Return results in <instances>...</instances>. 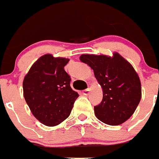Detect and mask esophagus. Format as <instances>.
<instances>
[{"label": "esophagus", "mask_w": 159, "mask_h": 159, "mask_svg": "<svg viewBox=\"0 0 159 159\" xmlns=\"http://www.w3.org/2000/svg\"><path fill=\"white\" fill-rule=\"evenodd\" d=\"M89 91H90L89 89H84L83 91V93L84 95H88V94H89Z\"/></svg>", "instance_id": "esophagus-1"}]
</instances>
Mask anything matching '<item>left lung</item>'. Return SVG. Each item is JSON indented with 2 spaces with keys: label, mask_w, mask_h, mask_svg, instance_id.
Here are the masks:
<instances>
[{
  "label": "left lung",
  "mask_w": 159,
  "mask_h": 159,
  "mask_svg": "<svg viewBox=\"0 0 159 159\" xmlns=\"http://www.w3.org/2000/svg\"><path fill=\"white\" fill-rule=\"evenodd\" d=\"M80 60L93 70L102 89V100L94 107L96 117L110 125L127 120L141 99V83L134 67L117 52L112 57L83 54Z\"/></svg>",
  "instance_id": "obj_1"
}]
</instances>
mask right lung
Segmentation results:
<instances>
[{
	"mask_svg": "<svg viewBox=\"0 0 159 159\" xmlns=\"http://www.w3.org/2000/svg\"><path fill=\"white\" fill-rule=\"evenodd\" d=\"M69 61L45 54L33 64L23 81L24 97L32 114L48 126L66 120L79 97L64 69Z\"/></svg>",
	"mask_w": 159,
	"mask_h": 159,
	"instance_id": "right-lung-1",
	"label": "right lung"
}]
</instances>
